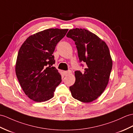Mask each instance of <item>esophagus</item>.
I'll return each mask as SVG.
<instances>
[{"mask_svg": "<svg viewBox=\"0 0 133 133\" xmlns=\"http://www.w3.org/2000/svg\"><path fill=\"white\" fill-rule=\"evenodd\" d=\"M63 73L64 74V75L66 76V75H68L69 74L71 73V71L70 70H69V71H63Z\"/></svg>", "mask_w": 133, "mask_h": 133, "instance_id": "esophagus-1", "label": "esophagus"}]
</instances>
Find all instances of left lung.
Listing matches in <instances>:
<instances>
[{
  "mask_svg": "<svg viewBox=\"0 0 133 133\" xmlns=\"http://www.w3.org/2000/svg\"><path fill=\"white\" fill-rule=\"evenodd\" d=\"M66 36L75 41L80 62L86 64L84 72H75V82L70 90L74 98L90 103L103 94L108 83L113 64L109 48L104 41L85 29H71Z\"/></svg>",
  "mask_w": 133,
  "mask_h": 133,
  "instance_id": "8db88e82",
  "label": "left lung"
}]
</instances>
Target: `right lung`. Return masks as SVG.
<instances>
[{"label": "right lung", "instance_id": "1", "mask_svg": "<svg viewBox=\"0 0 133 133\" xmlns=\"http://www.w3.org/2000/svg\"><path fill=\"white\" fill-rule=\"evenodd\" d=\"M68 29H48L30 36L18 52L15 71L25 95L36 102H44L53 97L61 75L55 67L52 55L55 46Z\"/></svg>", "mask_w": 133, "mask_h": 133}]
</instances>
